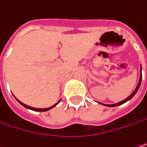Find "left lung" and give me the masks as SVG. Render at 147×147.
Listing matches in <instances>:
<instances>
[{"label":"left lung","instance_id":"1","mask_svg":"<svg viewBox=\"0 0 147 147\" xmlns=\"http://www.w3.org/2000/svg\"><path fill=\"white\" fill-rule=\"evenodd\" d=\"M141 78H142V76H141V65H140V80H139V82H138V84H137V86L136 87V89L134 90V92L127 98H125V100L121 101V102H117V103H114V104H104V103H101V104H102V105H104V106H107V107H115V106H119V105H121V104H123V103H125V102H126L127 101L130 100L135 95H136V93L137 92V91L139 90V88H140V83H141Z\"/></svg>","mask_w":147,"mask_h":147}]
</instances>
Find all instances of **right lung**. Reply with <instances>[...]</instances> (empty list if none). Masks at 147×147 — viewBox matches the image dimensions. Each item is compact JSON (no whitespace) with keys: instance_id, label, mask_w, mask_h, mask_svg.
<instances>
[{"instance_id":"1","label":"right lung","mask_w":147,"mask_h":147,"mask_svg":"<svg viewBox=\"0 0 147 147\" xmlns=\"http://www.w3.org/2000/svg\"><path fill=\"white\" fill-rule=\"evenodd\" d=\"M18 100V102L20 103L21 105H22L23 107H25V108H27V109H31V110H34V111H38V112H45V111H48V110H49V109H53L54 107H55L59 102H60V99L58 102H56L55 104H54L53 106H51V107H49V108H46V109H37V108H33V107H30V106H28V105H26V104H24L23 102H22L21 101H19L18 99H17Z\"/></svg>"}]
</instances>
